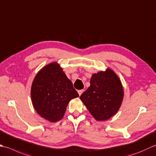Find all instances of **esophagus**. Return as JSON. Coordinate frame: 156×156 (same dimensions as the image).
Wrapping results in <instances>:
<instances>
[{
    "label": "esophagus",
    "mask_w": 156,
    "mask_h": 156,
    "mask_svg": "<svg viewBox=\"0 0 156 156\" xmlns=\"http://www.w3.org/2000/svg\"><path fill=\"white\" fill-rule=\"evenodd\" d=\"M84 92V90H79L78 91V94H79V95H81L82 94V93Z\"/></svg>",
    "instance_id": "obj_1"
}]
</instances>
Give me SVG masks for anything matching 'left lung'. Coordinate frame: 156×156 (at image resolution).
I'll use <instances>...</instances> for the list:
<instances>
[{
    "label": "left lung",
    "mask_w": 156,
    "mask_h": 156,
    "mask_svg": "<svg viewBox=\"0 0 156 156\" xmlns=\"http://www.w3.org/2000/svg\"><path fill=\"white\" fill-rule=\"evenodd\" d=\"M124 98V90L118 75L110 68L91 76L90 87L80 99L97 121H105L114 115Z\"/></svg>",
    "instance_id": "1"
}]
</instances>
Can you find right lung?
I'll use <instances>...</instances> for the list:
<instances>
[{
  "label": "right lung",
  "instance_id": "right-lung-1",
  "mask_svg": "<svg viewBox=\"0 0 156 156\" xmlns=\"http://www.w3.org/2000/svg\"><path fill=\"white\" fill-rule=\"evenodd\" d=\"M78 97L72 82L57 62L43 67L32 82L31 99L34 108L51 122L62 119L69 101Z\"/></svg>",
  "mask_w": 156,
  "mask_h": 156
}]
</instances>
